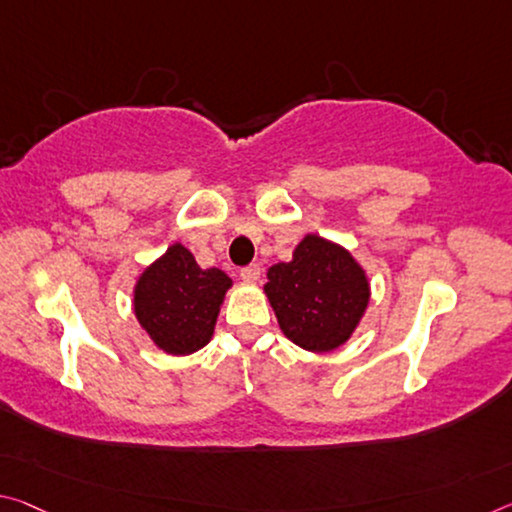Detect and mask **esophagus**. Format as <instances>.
I'll use <instances>...</instances> for the list:
<instances>
[{
  "label": "esophagus",
  "mask_w": 512,
  "mask_h": 512,
  "mask_svg": "<svg viewBox=\"0 0 512 512\" xmlns=\"http://www.w3.org/2000/svg\"><path fill=\"white\" fill-rule=\"evenodd\" d=\"M239 275H241V280H246V282H257L259 275H262V269H259L257 264H250V266H243Z\"/></svg>",
  "instance_id": "34e87169"
}]
</instances>
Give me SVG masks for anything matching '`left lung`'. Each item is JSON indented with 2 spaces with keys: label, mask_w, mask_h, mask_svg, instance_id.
<instances>
[{
  "label": "left lung",
  "mask_w": 512,
  "mask_h": 512,
  "mask_svg": "<svg viewBox=\"0 0 512 512\" xmlns=\"http://www.w3.org/2000/svg\"><path fill=\"white\" fill-rule=\"evenodd\" d=\"M264 294L280 330L312 353L348 342L369 305V278L346 248L305 234L291 262L273 264Z\"/></svg>",
  "instance_id": "8db88e82"
}]
</instances>
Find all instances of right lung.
Returning a JSON list of instances; mask_svg holds the SVG:
<instances>
[{
  "mask_svg": "<svg viewBox=\"0 0 512 512\" xmlns=\"http://www.w3.org/2000/svg\"><path fill=\"white\" fill-rule=\"evenodd\" d=\"M232 280L221 269H200L191 250L173 243L141 273L134 314L168 355H189L209 344Z\"/></svg>",
  "mask_w": 512,
  "mask_h": 512,
  "instance_id": "add662e5",
  "label": "right lung"
}]
</instances>
